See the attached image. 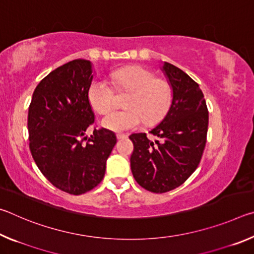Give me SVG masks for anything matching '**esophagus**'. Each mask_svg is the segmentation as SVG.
Listing matches in <instances>:
<instances>
[{"instance_id":"34e87169","label":"esophagus","mask_w":254,"mask_h":254,"mask_svg":"<svg viewBox=\"0 0 254 254\" xmlns=\"http://www.w3.org/2000/svg\"><path fill=\"white\" fill-rule=\"evenodd\" d=\"M117 137H118V140H123V139H127V134H123V133H118Z\"/></svg>"}]
</instances>
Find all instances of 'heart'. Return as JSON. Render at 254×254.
I'll return each mask as SVG.
<instances>
[{
    "instance_id": "obj_1",
    "label": "heart",
    "mask_w": 254,
    "mask_h": 254,
    "mask_svg": "<svg viewBox=\"0 0 254 254\" xmlns=\"http://www.w3.org/2000/svg\"><path fill=\"white\" fill-rule=\"evenodd\" d=\"M111 80L118 91L127 90V110L112 111L102 119L107 130L123 132L133 130L143 122L152 126L166 117L173 102V88L168 81L156 78L154 72L142 66H127L114 70ZM87 98L92 109L105 114L115 101V91L109 81L94 79L88 87Z\"/></svg>"
}]
</instances>
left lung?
I'll use <instances>...</instances> for the list:
<instances>
[{"mask_svg": "<svg viewBox=\"0 0 254 254\" xmlns=\"http://www.w3.org/2000/svg\"><path fill=\"white\" fill-rule=\"evenodd\" d=\"M173 87V102L161 123L150 133L161 139L152 142L145 133H133L131 170L147 190L162 194L189 178L203 156L208 127V110L199 85L178 67H162Z\"/></svg>", "mask_w": 254, "mask_h": 254, "instance_id": "1", "label": "left lung"}]
</instances>
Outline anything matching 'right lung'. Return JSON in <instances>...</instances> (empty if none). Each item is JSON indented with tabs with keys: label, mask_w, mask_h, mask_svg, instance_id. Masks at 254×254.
Returning a JSON list of instances; mask_svg holds the SVG:
<instances>
[{
	"label": "right lung",
	"mask_w": 254,
	"mask_h": 254,
	"mask_svg": "<svg viewBox=\"0 0 254 254\" xmlns=\"http://www.w3.org/2000/svg\"><path fill=\"white\" fill-rule=\"evenodd\" d=\"M92 79L91 62L72 60L38 84L29 106L33 160L55 187L70 195L85 194L102 182L117 143L114 133L104 127L84 136L95 119L87 98Z\"/></svg>",
	"instance_id": "1"
}]
</instances>
